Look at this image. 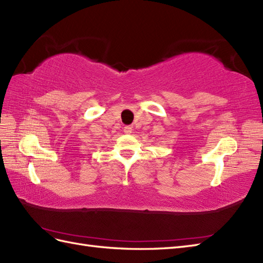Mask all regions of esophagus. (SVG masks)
Masks as SVG:
<instances>
[{
    "mask_svg": "<svg viewBox=\"0 0 263 263\" xmlns=\"http://www.w3.org/2000/svg\"><path fill=\"white\" fill-rule=\"evenodd\" d=\"M124 133L125 134H131L132 133V126H130V125L124 126Z\"/></svg>",
    "mask_w": 263,
    "mask_h": 263,
    "instance_id": "34e87169",
    "label": "esophagus"
}]
</instances>
